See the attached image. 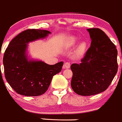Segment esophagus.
Segmentation results:
<instances>
[{
    "label": "esophagus",
    "instance_id": "obj_1",
    "mask_svg": "<svg viewBox=\"0 0 122 122\" xmlns=\"http://www.w3.org/2000/svg\"><path fill=\"white\" fill-rule=\"evenodd\" d=\"M64 67L66 68H69L71 67V63L70 62H66L64 65Z\"/></svg>",
    "mask_w": 122,
    "mask_h": 122
}]
</instances>
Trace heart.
Instances as JSON below:
<instances>
[{
    "mask_svg": "<svg viewBox=\"0 0 122 122\" xmlns=\"http://www.w3.org/2000/svg\"><path fill=\"white\" fill-rule=\"evenodd\" d=\"M76 41V38L75 37H71V38H70L69 39V40L67 41V46L68 47L72 46H73L75 44ZM85 47H86V44H85V43H82V44H81L79 47V49H78V52H79V53H83V51H84Z\"/></svg>",
    "mask_w": 122,
    "mask_h": 122,
    "instance_id": "1",
    "label": "heart"
}]
</instances>
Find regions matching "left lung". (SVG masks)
<instances>
[{
  "instance_id": "1",
  "label": "left lung",
  "mask_w": 122,
  "mask_h": 122,
  "mask_svg": "<svg viewBox=\"0 0 122 122\" xmlns=\"http://www.w3.org/2000/svg\"><path fill=\"white\" fill-rule=\"evenodd\" d=\"M92 41L80 64L71 66V86L83 96H93L107 90L118 69L117 50L114 43L99 28L87 29Z\"/></svg>"
}]
</instances>
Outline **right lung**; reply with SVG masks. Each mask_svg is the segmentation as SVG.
I'll return each instance as SVG.
<instances>
[{
  "label": "right lung",
  "instance_id": "1",
  "mask_svg": "<svg viewBox=\"0 0 122 122\" xmlns=\"http://www.w3.org/2000/svg\"><path fill=\"white\" fill-rule=\"evenodd\" d=\"M50 33L47 30L28 29L13 38L6 49L3 59L5 76L19 94L27 97L43 94L53 76L61 71L63 61L50 65L41 61H28L25 56L26 44Z\"/></svg>",
  "mask_w": 122,
  "mask_h": 122
}]
</instances>
